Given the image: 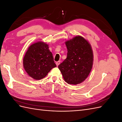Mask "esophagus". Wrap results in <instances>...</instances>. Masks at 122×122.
I'll return each mask as SVG.
<instances>
[{"instance_id":"1","label":"esophagus","mask_w":122,"mask_h":122,"mask_svg":"<svg viewBox=\"0 0 122 122\" xmlns=\"http://www.w3.org/2000/svg\"><path fill=\"white\" fill-rule=\"evenodd\" d=\"M60 63H61V61H58L56 62V65L57 66H58L60 64Z\"/></svg>"}]
</instances>
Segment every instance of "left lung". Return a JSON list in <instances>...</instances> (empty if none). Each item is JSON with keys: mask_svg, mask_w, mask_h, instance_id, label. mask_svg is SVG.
I'll return each mask as SVG.
<instances>
[{"mask_svg": "<svg viewBox=\"0 0 122 122\" xmlns=\"http://www.w3.org/2000/svg\"><path fill=\"white\" fill-rule=\"evenodd\" d=\"M67 57L59 65L65 81L70 84H78L86 80L92 69L93 53L87 41L76 36L65 42Z\"/></svg>", "mask_w": 122, "mask_h": 122, "instance_id": "8db88e82", "label": "left lung"}]
</instances>
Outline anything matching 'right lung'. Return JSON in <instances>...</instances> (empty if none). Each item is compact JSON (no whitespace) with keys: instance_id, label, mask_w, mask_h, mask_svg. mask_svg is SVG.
Listing matches in <instances>:
<instances>
[{"instance_id":"right-lung-1","label":"right lung","mask_w":122,"mask_h":122,"mask_svg":"<svg viewBox=\"0 0 122 122\" xmlns=\"http://www.w3.org/2000/svg\"><path fill=\"white\" fill-rule=\"evenodd\" d=\"M23 64L26 72L36 80L44 78L51 69L56 67L48 45L41 41L29 46L23 58Z\"/></svg>"}]
</instances>
